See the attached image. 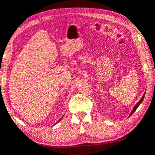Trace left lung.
Here are the masks:
<instances>
[{
	"label": "left lung",
	"mask_w": 155,
	"mask_h": 155,
	"mask_svg": "<svg viewBox=\"0 0 155 155\" xmlns=\"http://www.w3.org/2000/svg\"><path fill=\"white\" fill-rule=\"evenodd\" d=\"M145 94H146V91H145V92H144V94H143V97H141V99H140V100H139V102H138V103H137V104H136V105H135V106H134V107H133V110H132V111H131V112H130V116H131V115H132V114H133V113H134V112H135V110H136V109H137V108H138V106H139V105H140V104H141V103H142V102H143V99H144V97H145Z\"/></svg>",
	"instance_id": "left-lung-1"
}]
</instances>
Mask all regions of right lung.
Here are the masks:
<instances>
[{
	"instance_id": "1",
	"label": "right lung",
	"mask_w": 155,
	"mask_h": 155,
	"mask_svg": "<svg viewBox=\"0 0 155 155\" xmlns=\"http://www.w3.org/2000/svg\"><path fill=\"white\" fill-rule=\"evenodd\" d=\"M63 116H62V117H61V119H59V120H58V121H57V122H56V123H55V124H57V123H58L59 121H61V119H62V118H63Z\"/></svg>"
}]
</instances>
